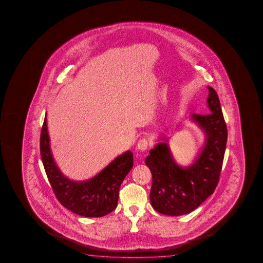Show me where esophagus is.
I'll use <instances>...</instances> for the list:
<instances>
[{"label":"esophagus","mask_w":263,"mask_h":263,"mask_svg":"<svg viewBox=\"0 0 263 263\" xmlns=\"http://www.w3.org/2000/svg\"><path fill=\"white\" fill-rule=\"evenodd\" d=\"M148 145H149V143H148L147 139H141V140H139L138 143H137V149L140 151H145L148 148Z\"/></svg>","instance_id":"obj_1"}]
</instances>
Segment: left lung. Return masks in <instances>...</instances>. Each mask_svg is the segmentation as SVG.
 I'll use <instances>...</instances> for the list:
<instances>
[{
	"label": "left lung",
	"instance_id": "1",
	"mask_svg": "<svg viewBox=\"0 0 263 263\" xmlns=\"http://www.w3.org/2000/svg\"><path fill=\"white\" fill-rule=\"evenodd\" d=\"M207 88L210 114L191 116L206 136L204 147L193 164L178 165L167 143H157L145 158L153 177L151 204L160 214L178 216L192 213L218 184L227 146V124L217 93L211 86Z\"/></svg>",
	"mask_w": 263,
	"mask_h": 263
}]
</instances>
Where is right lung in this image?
Here are the masks:
<instances>
[{"mask_svg": "<svg viewBox=\"0 0 263 263\" xmlns=\"http://www.w3.org/2000/svg\"><path fill=\"white\" fill-rule=\"evenodd\" d=\"M40 155L59 201L72 213L85 217H102L116 209L120 185L134 165L133 153L127 151L88 180L69 179L52 157L46 117L40 134Z\"/></svg>", "mask_w": 263, "mask_h": 263, "instance_id": "1", "label": "right lung"}]
</instances>
